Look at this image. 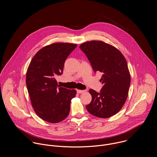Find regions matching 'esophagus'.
Wrapping results in <instances>:
<instances>
[{"instance_id":"obj_1","label":"esophagus","mask_w":157,"mask_h":157,"mask_svg":"<svg viewBox=\"0 0 157 157\" xmlns=\"http://www.w3.org/2000/svg\"><path fill=\"white\" fill-rule=\"evenodd\" d=\"M77 92L78 93V94H83V93H85L86 90H77Z\"/></svg>"}]
</instances>
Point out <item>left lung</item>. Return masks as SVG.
<instances>
[{
    "label": "left lung",
    "mask_w": 157,
    "mask_h": 157,
    "mask_svg": "<svg viewBox=\"0 0 157 157\" xmlns=\"http://www.w3.org/2000/svg\"><path fill=\"white\" fill-rule=\"evenodd\" d=\"M79 47L94 71L103 74L100 92L89 90L92 101L86 109L97 117H111L121 110L128 98L131 75L126 60L118 49L102 41L86 42Z\"/></svg>",
    "instance_id": "obj_1"
}]
</instances>
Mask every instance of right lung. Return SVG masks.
<instances>
[{
    "label": "right lung",
    "instance_id": "right-lung-1",
    "mask_svg": "<svg viewBox=\"0 0 157 157\" xmlns=\"http://www.w3.org/2000/svg\"><path fill=\"white\" fill-rule=\"evenodd\" d=\"M77 44L55 43L40 49L28 67L26 84L32 106L42 120L56 123L65 120L75 90L59 87L56 77L63 73L64 64Z\"/></svg>",
    "mask_w": 157,
    "mask_h": 157
}]
</instances>
